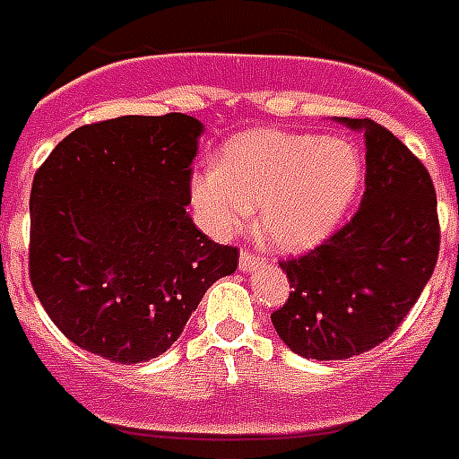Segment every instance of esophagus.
<instances>
[{
    "instance_id": "obj_1",
    "label": "esophagus",
    "mask_w": 459,
    "mask_h": 459,
    "mask_svg": "<svg viewBox=\"0 0 459 459\" xmlns=\"http://www.w3.org/2000/svg\"><path fill=\"white\" fill-rule=\"evenodd\" d=\"M264 264V260H262L260 255L250 253V250H243L240 253V262H238V267H240V272L243 274H250V272H255L257 267H262Z\"/></svg>"
}]
</instances>
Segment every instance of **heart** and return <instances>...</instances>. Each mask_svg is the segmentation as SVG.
<instances>
[{"instance_id":"b5f03b06","label":"heart","mask_w":459,"mask_h":459,"mask_svg":"<svg viewBox=\"0 0 459 459\" xmlns=\"http://www.w3.org/2000/svg\"><path fill=\"white\" fill-rule=\"evenodd\" d=\"M361 149L344 136L250 129L226 142L190 180L197 219L212 236L229 238L257 206L262 240L300 253L332 236L363 187Z\"/></svg>"}]
</instances>
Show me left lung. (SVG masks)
Here are the masks:
<instances>
[{
	"mask_svg": "<svg viewBox=\"0 0 459 459\" xmlns=\"http://www.w3.org/2000/svg\"><path fill=\"white\" fill-rule=\"evenodd\" d=\"M337 122L366 139V192L354 219L299 260L281 262L291 296L272 325L293 354L351 359L390 337L438 260L436 190L424 163L373 120Z\"/></svg>",
	"mask_w": 459,
	"mask_h": 459,
	"instance_id": "left-lung-1",
	"label": "left lung"
}]
</instances>
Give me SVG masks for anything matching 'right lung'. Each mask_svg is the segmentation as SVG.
Returning <instances> with one entry per match:
<instances>
[{
    "label": "right lung",
    "mask_w": 459,
    "mask_h": 459,
    "mask_svg": "<svg viewBox=\"0 0 459 459\" xmlns=\"http://www.w3.org/2000/svg\"><path fill=\"white\" fill-rule=\"evenodd\" d=\"M197 117L125 115L74 129L30 190V284L66 339L115 363L152 361L183 334L238 250L197 230Z\"/></svg>",
    "instance_id": "right-lung-1"
}]
</instances>
